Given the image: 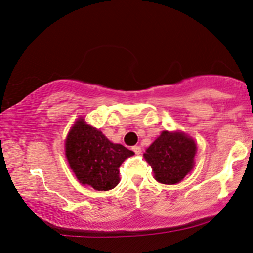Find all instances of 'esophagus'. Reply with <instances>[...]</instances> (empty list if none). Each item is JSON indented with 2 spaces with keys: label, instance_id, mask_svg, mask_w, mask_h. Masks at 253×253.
I'll return each mask as SVG.
<instances>
[{
  "label": "esophagus",
  "instance_id": "1",
  "mask_svg": "<svg viewBox=\"0 0 253 253\" xmlns=\"http://www.w3.org/2000/svg\"><path fill=\"white\" fill-rule=\"evenodd\" d=\"M132 149H133V152L135 153V154H141V147L140 146H134V147H132Z\"/></svg>",
  "mask_w": 253,
  "mask_h": 253
}]
</instances>
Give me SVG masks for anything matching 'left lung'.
Listing matches in <instances>:
<instances>
[{"label":"left lung","mask_w":253,"mask_h":253,"mask_svg":"<svg viewBox=\"0 0 253 253\" xmlns=\"http://www.w3.org/2000/svg\"><path fill=\"white\" fill-rule=\"evenodd\" d=\"M196 149V143L187 134L164 130L147 148L143 158L153 168L156 181L175 184L191 171Z\"/></svg>","instance_id":"obj_1"}]
</instances>
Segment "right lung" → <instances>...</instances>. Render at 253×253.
I'll use <instances>...</instances> for the list:
<instances>
[{"label": "right lung", "instance_id": "obj_1", "mask_svg": "<svg viewBox=\"0 0 253 253\" xmlns=\"http://www.w3.org/2000/svg\"><path fill=\"white\" fill-rule=\"evenodd\" d=\"M65 155L82 184L106 191L119 183V167L134 152L111 142L100 130L79 118L66 136Z\"/></svg>", "mask_w": 253, "mask_h": 253}]
</instances>
